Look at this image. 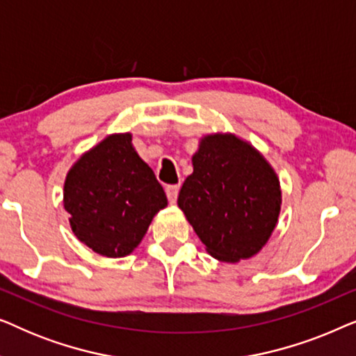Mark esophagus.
Listing matches in <instances>:
<instances>
[{
    "mask_svg": "<svg viewBox=\"0 0 356 356\" xmlns=\"http://www.w3.org/2000/svg\"><path fill=\"white\" fill-rule=\"evenodd\" d=\"M178 191H179V186L178 184H170V186L165 188V193H167V197L170 204H175L178 199Z\"/></svg>",
    "mask_w": 356,
    "mask_h": 356,
    "instance_id": "34e87169",
    "label": "esophagus"
}]
</instances>
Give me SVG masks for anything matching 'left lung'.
I'll return each instance as SVG.
<instances>
[{
	"label": "left lung",
	"instance_id": "8db88e82",
	"mask_svg": "<svg viewBox=\"0 0 356 356\" xmlns=\"http://www.w3.org/2000/svg\"><path fill=\"white\" fill-rule=\"evenodd\" d=\"M193 167L178 206L207 251L227 262L254 256L279 218L280 184L274 170L232 134L204 138Z\"/></svg>",
	"mask_w": 356,
	"mask_h": 356
}]
</instances>
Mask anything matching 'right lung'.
I'll return each instance as SVG.
<instances>
[{"label": "right lung", "instance_id": "add662e5", "mask_svg": "<svg viewBox=\"0 0 356 356\" xmlns=\"http://www.w3.org/2000/svg\"><path fill=\"white\" fill-rule=\"evenodd\" d=\"M167 196L152 168L113 134L77 160L65 181V209L74 235L106 257L128 256L139 245Z\"/></svg>", "mask_w": 356, "mask_h": 356}]
</instances>
